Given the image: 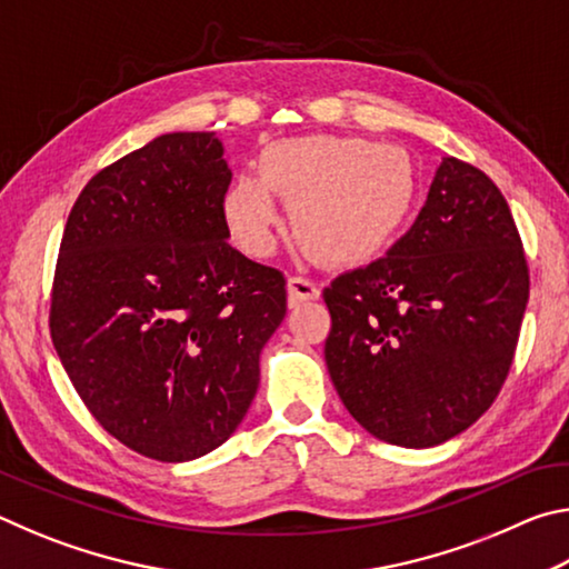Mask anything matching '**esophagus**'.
I'll return each mask as SVG.
<instances>
[{"mask_svg": "<svg viewBox=\"0 0 569 569\" xmlns=\"http://www.w3.org/2000/svg\"><path fill=\"white\" fill-rule=\"evenodd\" d=\"M321 296V288L311 278L291 276L288 278V303L298 306L301 301H316Z\"/></svg>", "mask_w": 569, "mask_h": 569, "instance_id": "obj_1", "label": "esophagus"}]
</instances>
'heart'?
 <instances>
[{"label": "heart", "mask_w": 569, "mask_h": 569, "mask_svg": "<svg viewBox=\"0 0 569 569\" xmlns=\"http://www.w3.org/2000/svg\"><path fill=\"white\" fill-rule=\"evenodd\" d=\"M419 172L409 150L349 134L273 142L256 172H240L223 198V218L250 256L276 246L278 196L293 208L306 250L329 263H356L387 248L417 200Z\"/></svg>", "instance_id": "heart-1"}]
</instances>
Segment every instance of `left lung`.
I'll use <instances>...</instances> for the list:
<instances>
[{
  "mask_svg": "<svg viewBox=\"0 0 569 569\" xmlns=\"http://www.w3.org/2000/svg\"><path fill=\"white\" fill-rule=\"evenodd\" d=\"M527 298V258L505 196L475 166L445 158L387 256L323 291V353L343 407L397 447L461 435L502 389Z\"/></svg>",
  "mask_w": 569,
  "mask_h": 569,
  "instance_id": "obj_1",
  "label": "left lung"
}]
</instances>
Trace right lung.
<instances>
[{"label": "right lung", "instance_id": "obj_1", "mask_svg": "<svg viewBox=\"0 0 569 569\" xmlns=\"http://www.w3.org/2000/svg\"><path fill=\"white\" fill-rule=\"evenodd\" d=\"M216 132H168L100 170L67 218L50 331L84 407L142 457L233 435L286 316V278L228 243Z\"/></svg>", "mask_w": 569, "mask_h": 569}]
</instances>
